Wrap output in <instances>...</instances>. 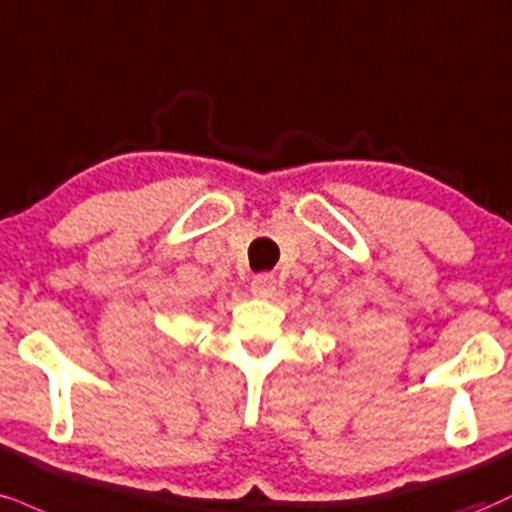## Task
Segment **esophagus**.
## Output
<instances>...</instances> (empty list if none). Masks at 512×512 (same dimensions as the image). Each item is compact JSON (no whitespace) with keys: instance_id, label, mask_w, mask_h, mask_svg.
Listing matches in <instances>:
<instances>
[{"instance_id":"obj_1","label":"esophagus","mask_w":512,"mask_h":512,"mask_svg":"<svg viewBox=\"0 0 512 512\" xmlns=\"http://www.w3.org/2000/svg\"><path fill=\"white\" fill-rule=\"evenodd\" d=\"M250 291L255 298H272L276 291V279L272 274H257L250 283Z\"/></svg>"}]
</instances>
